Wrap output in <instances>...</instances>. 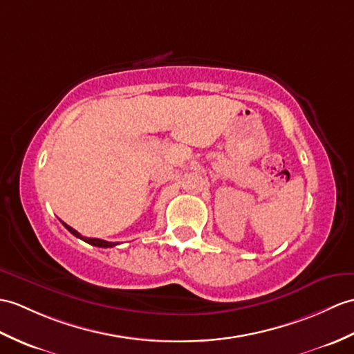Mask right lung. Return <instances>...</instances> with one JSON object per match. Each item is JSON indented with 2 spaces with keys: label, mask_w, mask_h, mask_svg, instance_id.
<instances>
[{
  "label": "right lung",
  "mask_w": 354,
  "mask_h": 354,
  "mask_svg": "<svg viewBox=\"0 0 354 354\" xmlns=\"http://www.w3.org/2000/svg\"><path fill=\"white\" fill-rule=\"evenodd\" d=\"M63 223V221H62ZM63 226L68 229V231L72 234V235H75L77 238H80V240H83V241H86V243H88V244H92V245H96V248H104V249H106V248H114V245H116L118 243H111V241H105V240H100V238H87V236H83L81 235L80 232H77L75 229L73 227H71L69 225H66V223H63Z\"/></svg>",
  "instance_id": "1"
}]
</instances>
